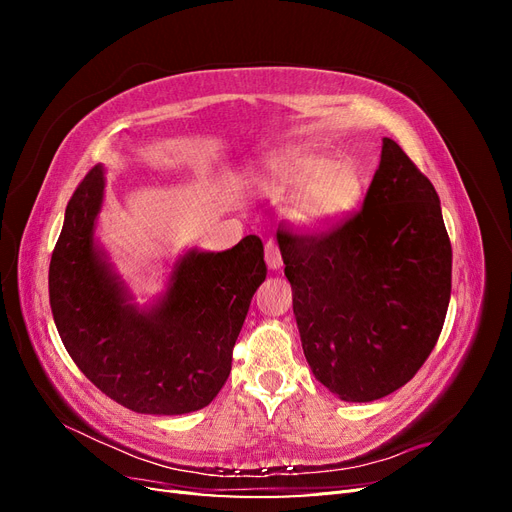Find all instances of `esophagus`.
<instances>
[{
  "mask_svg": "<svg viewBox=\"0 0 512 512\" xmlns=\"http://www.w3.org/2000/svg\"><path fill=\"white\" fill-rule=\"evenodd\" d=\"M265 258H267V265H269V269H273V271H277V269H282V252H280V247H277V243L275 241H267V245H265Z\"/></svg>",
  "mask_w": 512,
  "mask_h": 512,
  "instance_id": "esophagus-1",
  "label": "esophagus"
}]
</instances>
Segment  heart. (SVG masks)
Segmentation results:
<instances>
[{
	"mask_svg": "<svg viewBox=\"0 0 512 512\" xmlns=\"http://www.w3.org/2000/svg\"><path fill=\"white\" fill-rule=\"evenodd\" d=\"M260 190L292 198L290 218L303 228H327L359 205L363 177L350 162H337L324 151L299 149L271 160L258 179Z\"/></svg>",
	"mask_w": 512,
	"mask_h": 512,
	"instance_id": "heart-1",
	"label": "heart"
}]
</instances>
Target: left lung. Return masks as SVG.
I'll list each match as a JSON object with an SVG mask.
<instances>
[{
	"label": "left lung",
	"instance_id": "1",
	"mask_svg": "<svg viewBox=\"0 0 512 512\" xmlns=\"http://www.w3.org/2000/svg\"><path fill=\"white\" fill-rule=\"evenodd\" d=\"M305 359L344 401L401 389L436 346L453 250L431 181L391 138L363 209L337 226L277 230Z\"/></svg>",
	"mask_w": 512,
	"mask_h": 512
}]
</instances>
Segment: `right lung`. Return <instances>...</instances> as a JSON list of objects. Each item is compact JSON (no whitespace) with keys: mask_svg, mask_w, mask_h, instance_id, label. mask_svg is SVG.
<instances>
[{"mask_svg":"<svg viewBox=\"0 0 512 512\" xmlns=\"http://www.w3.org/2000/svg\"><path fill=\"white\" fill-rule=\"evenodd\" d=\"M102 198V166H94L70 198L51 256L49 299L61 342L76 367L128 410L188 414L209 406L267 277L262 241L247 235L226 252H188L175 262L164 297L141 309L96 245Z\"/></svg>","mask_w":512,"mask_h":512,"instance_id":"1","label":"right lung"}]
</instances>
